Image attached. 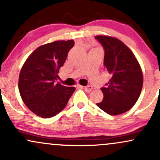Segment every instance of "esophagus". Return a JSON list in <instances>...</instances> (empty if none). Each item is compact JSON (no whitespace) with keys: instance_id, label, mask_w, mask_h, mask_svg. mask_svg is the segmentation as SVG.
Wrapping results in <instances>:
<instances>
[{"instance_id":"1","label":"esophagus","mask_w":160,"mask_h":160,"mask_svg":"<svg viewBox=\"0 0 160 160\" xmlns=\"http://www.w3.org/2000/svg\"><path fill=\"white\" fill-rule=\"evenodd\" d=\"M92 89V86H86L84 87V90H85L86 92H89Z\"/></svg>"}]
</instances>
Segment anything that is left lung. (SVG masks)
<instances>
[{
	"instance_id": "obj_1",
	"label": "left lung",
	"mask_w": 160,
	"mask_h": 160,
	"mask_svg": "<svg viewBox=\"0 0 160 160\" xmlns=\"http://www.w3.org/2000/svg\"><path fill=\"white\" fill-rule=\"evenodd\" d=\"M95 38L104 49V66L111 75L108 82L101 88L103 101L96 104L108 114H121L131 109L140 96L143 86L140 65L120 40L102 35Z\"/></svg>"
}]
</instances>
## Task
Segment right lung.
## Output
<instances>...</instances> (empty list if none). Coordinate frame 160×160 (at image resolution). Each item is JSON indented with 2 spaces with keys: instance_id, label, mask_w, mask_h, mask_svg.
Instances as JSON below:
<instances>
[{
  "instance_id": "add662e5",
  "label": "right lung",
  "mask_w": 160,
  "mask_h": 160,
  "mask_svg": "<svg viewBox=\"0 0 160 160\" xmlns=\"http://www.w3.org/2000/svg\"><path fill=\"white\" fill-rule=\"evenodd\" d=\"M73 40L40 46L25 61L19 78V90L25 105L42 118H50L65 108L75 91L56 80L66 61Z\"/></svg>"
}]
</instances>
